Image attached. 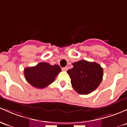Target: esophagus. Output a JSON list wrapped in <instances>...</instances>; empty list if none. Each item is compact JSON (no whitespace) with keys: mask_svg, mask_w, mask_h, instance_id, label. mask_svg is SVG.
Wrapping results in <instances>:
<instances>
[{"mask_svg":"<svg viewBox=\"0 0 127 127\" xmlns=\"http://www.w3.org/2000/svg\"><path fill=\"white\" fill-rule=\"evenodd\" d=\"M62 70L63 71H67L68 70V67H63Z\"/></svg>","mask_w":127,"mask_h":127,"instance_id":"esophagus-1","label":"esophagus"}]
</instances>
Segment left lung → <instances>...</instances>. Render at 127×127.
Instances as JSON below:
<instances>
[{
	"label": "left lung",
	"instance_id": "8db88e82",
	"mask_svg": "<svg viewBox=\"0 0 127 127\" xmlns=\"http://www.w3.org/2000/svg\"><path fill=\"white\" fill-rule=\"evenodd\" d=\"M73 67L67 71L71 78L72 87L81 95L92 92L101 84L103 69L98 63L84 60L72 64Z\"/></svg>",
	"mask_w": 127,
	"mask_h": 127
}]
</instances>
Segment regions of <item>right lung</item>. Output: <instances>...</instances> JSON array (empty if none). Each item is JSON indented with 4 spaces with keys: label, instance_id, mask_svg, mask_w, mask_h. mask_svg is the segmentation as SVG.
Here are the masks:
<instances>
[{
    "label": "right lung",
    "instance_id": "obj_1",
    "mask_svg": "<svg viewBox=\"0 0 127 127\" xmlns=\"http://www.w3.org/2000/svg\"><path fill=\"white\" fill-rule=\"evenodd\" d=\"M58 64L51 65L48 63H40L35 66L24 69L25 78L33 87L38 89L46 87L55 81V78L61 72Z\"/></svg>",
    "mask_w": 127,
    "mask_h": 127
}]
</instances>
